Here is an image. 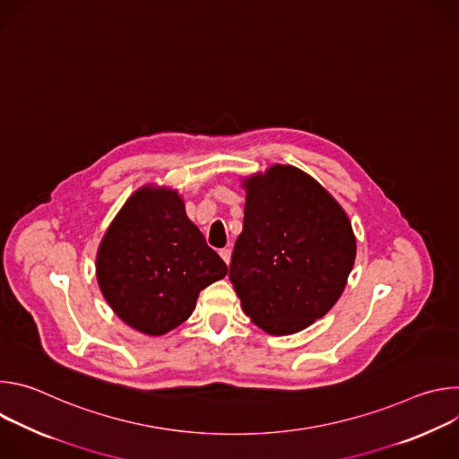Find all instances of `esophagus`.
I'll list each match as a JSON object with an SVG mask.
<instances>
[{
    "label": "esophagus",
    "instance_id": "34e87169",
    "mask_svg": "<svg viewBox=\"0 0 459 459\" xmlns=\"http://www.w3.org/2000/svg\"><path fill=\"white\" fill-rule=\"evenodd\" d=\"M230 254H232V252H230V248H221V250H220V255H221V259L225 261L227 265L230 264Z\"/></svg>",
    "mask_w": 459,
    "mask_h": 459
}]
</instances>
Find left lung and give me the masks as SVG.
<instances>
[{
  "label": "left lung",
  "instance_id": "obj_1",
  "mask_svg": "<svg viewBox=\"0 0 459 459\" xmlns=\"http://www.w3.org/2000/svg\"><path fill=\"white\" fill-rule=\"evenodd\" d=\"M241 186L245 218L229 278L259 329L296 334L343 294L356 259L352 223L329 190L292 165L247 176Z\"/></svg>",
  "mask_w": 459,
  "mask_h": 459
}]
</instances>
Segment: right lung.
Here are the masks:
<instances>
[{
    "mask_svg": "<svg viewBox=\"0 0 459 459\" xmlns=\"http://www.w3.org/2000/svg\"><path fill=\"white\" fill-rule=\"evenodd\" d=\"M227 276L181 194L143 185L110 221L96 254V278L114 314L134 331L163 336L186 321L200 292Z\"/></svg>",
    "mask_w": 459,
    "mask_h": 459,
    "instance_id": "right-lung-1",
    "label": "right lung"
}]
</instances>
